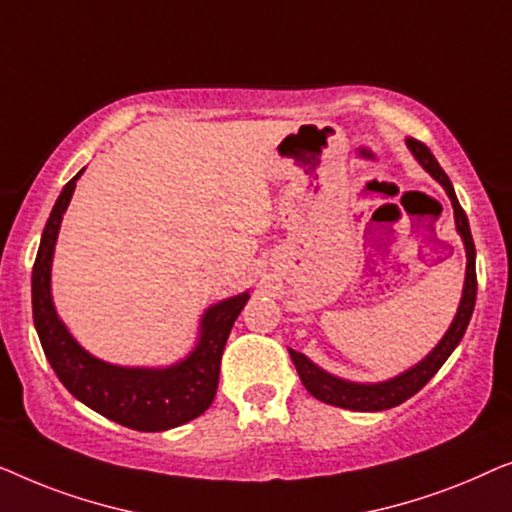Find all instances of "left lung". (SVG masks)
<instances>
[{"mask_svg":"<svg viewBox=\"0 0 512 512\" xmlns=\"http://www.w3.org/2000/svg\"><path fill=\"white\" fill-rule=\"evenodd\" d=\"M406 146L410 153H413L415 160L422 164V169L427 171L434 181L441 183L445 194L450 197L452 211H455L457 234L462 236V243L466 250V278H464L462 301H459L455 320L450 322L448 331H445L441 341L436 343V348L431 350L427 357L420 359L415 366H410L408 371H403L390 380H383V383H352V380L338 378L334 373L320 369L318 364H313L306 355H301V352L290 348V357L294 366H297V373L306 390L311 392L315 399L331 403V406H338V408L376 413V410L394 408L413 397V394L420 392L422 387L436 376V371L445 364V359L452 355V350H455L459 341H462L464 331L469 327V320L473 315L478 280H475V246H473L469 218H466L464 208L459 206L455 187H452L448 174H445L441 164L436 162V157L431 155V150L415 139H406Z\"/></svg>","mask_w":512,"mask_h":512,"instance_id":"left-lung-1","label":"left lung"}]
</instances>
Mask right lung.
<instances>
[{
    "label": "right lung",
    "mask_w": 512,
    "mask_h": 512,
    "mask_svg": "<svg viewBox=\"0 0 512 512\" xmlns=\"http://www.w3.org/2000/svg\"><path fill=\"white\" fill-rule=\"evenodd\" d=\"M83 171H78L62 187L41 234L37 262L32 269V313L41 348L60 383L99 415L136 431L181 427L213 403L220 380L222 350L234 320L248 304L250 292L208 306L199 322L197 345L181 362L171 366H118L90 355L60 320L50 292V269L62 215Z\"/></svg>",
    "instance_id": "1"
}]
</instances>
